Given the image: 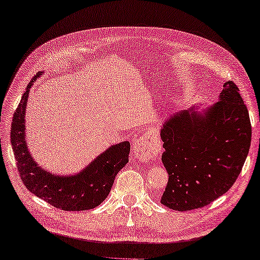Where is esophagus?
<instances>
[{"label": "esophagus", "instance_id": "1", "mask_svg": "<svg viewBox=\"0 0 260 260\" xmlns=\"http://www.w3.org/2000/svg\"><path fill=\"white\" fill-rule=\"evenodd\" d=\"M156 145L157 141L149 134L141 136L134 143V155L140 161H149L153 159L156 153Z\"/></svg>", "mask_w": 260, "mask_h": 260}]
</instances>
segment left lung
Wrapping results in <instances>:
<instances>
[{"mask_svg": "<svg viewBox=\"0 0 260 260\" xmlns=\"http://www.w3.org/2000/svg\"><path fill=\"white\" fill-rule=\"evenodd\" d=\"M217 103L174 113L160 131L169 181L161 203L174 211L203 207L235 183L248 155L251 125L238 87L224 84Z\"/></svg>", "mask_w": 260, "mask_h": 260, "instance_id": "obj_1", "label": "left lung"}]
</instances>
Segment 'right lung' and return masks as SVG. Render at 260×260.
Instances as JSON below:
<instances>
[{"label":"right lung","mask_w":260,"mask_h":260,"mask_svg":"<svg viewBox=\"0 0 260 260\" xmlns=\"http://www.w3.org/2000/svg\"><path fill=\"white\" fill-rule=\"evenodd\" d=\"M30 80L14 113L11 144L20 176L29 192L62 211H85L97 207L108 196L116 175L129 162L130 143L113 144L74 175H56L45 171L30 155L26 144L25 113L30 87L40 77Z\"/></svg>","instance_id":"right-lung-1"}]
</instances>
